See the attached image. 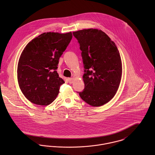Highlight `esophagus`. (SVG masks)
I'll use <instances>...</instances> for the list:
<instances>
[{
    "instance_id": "esophagus-1",
    "label": "esophagus",
    "mask_w": 155,
    "mask_h": 155,
    "mask_svg": "<svg viewBox=\"0 0 155 155\" xmlns=\"http://www.w3.org/2000/svg\"><path fill=\"white\" fill-rule=\"evenodd\" d=\"M68 81L69 84H72L73 82V78H68Z\"/></svg>"
}]
</instances>
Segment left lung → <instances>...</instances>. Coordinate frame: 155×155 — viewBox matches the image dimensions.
<instances>
[{
    "label": "left lung",
    "mask_w": 155,
    "mask_h": 155,
    "mask_svg": "<svg viewBox=\"0 0 155 155\" xmlns=\"http://www.w3.org/2000/svg\"><path fill=\"white\" fill-rule=\"evenodd\" d=\"M73 35L80 45L85 69V88L78 93L91 106H103L113 98L120 82L122 69L117 48L98 29H84Z\"/></svg>",
    "instance_id": "1"
}]
</instances>
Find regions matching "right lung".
<instances>
[{"label":"right lung","mask_w":155,"mask_h":155,"mask_svg":"<svg viewBox=\"0 0 155 155\" xmlns=\"http://www.w3.org/2000/svg\"><path fill=\"white\" fill-rule=\"evenodd\" d=\"M71 39V32L44 33L24 49L18 63L17 79L22 94L31 103L47 106L57 97L64 83L57 71V66Z\"/></svg>","instance_id":"obj_1"}]
</instances>
